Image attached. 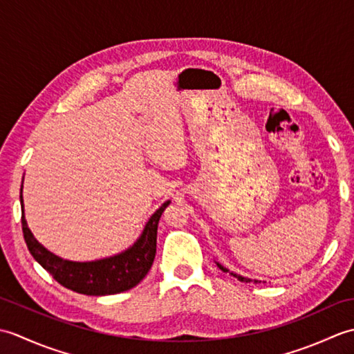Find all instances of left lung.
<instances>
[{
  "instance_id": "left-lung-1",
  "label": "left lung",
  "mask_w": 354,
  "mask_h": 354,
  "mask_svg": "<svg viewBox=\"0 0 354 354\" xmlns=\"http://www.w3.org/2000/svg\"><path fill=\"white\" fill-rule=\"evenodd\" d=\"M216 265H217V268H219L221 270H223V272H227V274H230V275H232L234 278H237L239 281H242V283H261L260 280H251V278H246V277H242V275H239V274H236V272H232V270H230L228 268H225V266H222L219 261H216ZM263 283H266V281H263Z\"/></svg>"
}]
</instances>
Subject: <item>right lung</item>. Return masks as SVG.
Returning a JSON list of instances; mask_svg holds the SVG:
<instances>
[{
    "label": "right lung",
    "mask_w": 354,
    "mask_h": 354,
    "mask_svg": "<svg viewBox=\"0 0 354 354\" xmlns=\"http://www.w3.org/2000/svg\"><path fill=\"white\" fill-rule=\"evenodd\" d=\"M19 199L22 212V232H24V240L33 259L64 288L94 297L114 295V293L129 290L147 275L156 254L158 222H160V217L165 207L170 204V201H165L150 216L140 237L127 250L100 260L71 261L53 254L37 242L33 232L30 231L24 216L22 187Z\"/></svg>",
    "instance_id": "1"
}]
</instances>
